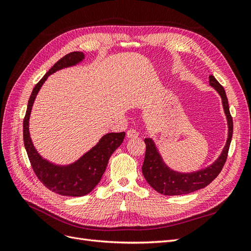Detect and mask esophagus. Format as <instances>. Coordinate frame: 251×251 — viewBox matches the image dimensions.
Returning a JSON list of instances; mask_svg holds the SVG:
<instances>
[{
    "label": "esophagus",
    "mask_w": 251,
    "mask_h": 251,
    "mask_svg": "<svg viewBox=\"0 0 251 251\" xmlns=\"http://www.w3.org/2000/svg\"><path fill=\"white\" fill-rule=\"evenodd\" d=\"M138 135H139V133L136 130H134V128H130V130H127V132H126L127 138H136V137H138Z\"/></svg>",
    "instance_id": "esophagus-1"
}]
</instances>
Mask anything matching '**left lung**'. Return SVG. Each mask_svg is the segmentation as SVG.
Masks as SVG:
<instances>
[{
  "label": "left lung",
  "mask_w": 251,
  "mask_h": 251,
  "mask_svg": "<svg viewBox=\"0 0 251 251\" xmlns=\"http://www.w3.org/2000/svg\"><path fill=\"white\" fill-rule=\"evenodd\" d=\"M209 85L212 88H215L222 98L223 109L227 118V125H228V138H227L222 153L208 168L193 173H179L171 170L164 163L154 141L151 138H146L144 142H146L147 149L142 164V174L148 181V183L159 194L165 196H176L196 192L198 189L207 186L210 182L217 178L220 172L223 169L232 138L233 123L229 112L228 100H227L224 88L220 85L219 81L212 75H209Z\"/></svg>",
  "instance_id": "8db88e82"
}]
</instances>
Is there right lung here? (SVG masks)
<instances>
[{
  "label": "right lung",
  "mask_w": 251,
  "mask_h": 251,
  "mask_svg": "<svg viewBox=\"0 0 251 251\" xmlns=\"http://www.w3.org/2000/svg\"><path fill=\"white\" fill-rule=\"evenodd\" d=\"M85 58L82 52H71L56 62L44 77L36 83L30 95L26 115L23 123L24 144L36 177L53 193L67 197L86 196L100 183L109 159L124 141L125 132L109 133L100 138L95 147L81 156L77 161L68 165H56L44 159L35 150L30 138L29 118L35 97L50 74L67 67L75 66Z\"/></svg>",
  "instance_id": "add662e5"
}]
</instances>
